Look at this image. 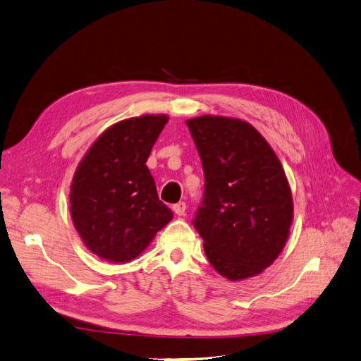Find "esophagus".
<instances>
[{
    "label": "esophagus",
    "instance_id": "34e87169",
    "mask_svg": "<svg viewBox=\"0 0 361 361\" xmlns=\"http://www.w3.org/2000/svg\"><path fill=\"white\" fill-rule=\"evenodd\" d=\"M173 212L177 214L178 216H181V215H184L186 214V203H184V201H180V203H177V204H173Z\"/></svg>",
    "mask_w": 361,
    "mask_h": 361
}]
</instances>
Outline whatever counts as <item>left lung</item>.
I'll list each match as a JSON object with an SVG mask.
<instances>
[{"label":"left lung","instance_id":"obj_1","mask_svg":"<svg viewBox=\"0 0 361 361\" xmlns=\"http://www.w3.org/2000/svg\"><path fill=\"white\" fill-rule=\"evenodd\" d=\"M186 124L204 172L192 223L209 263L232 281L262 274L286 245L294 214L280 160L246 121L204 115Z\"/></svg>","mask_w":361,"mask_h":361}]
</instances>
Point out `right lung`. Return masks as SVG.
<instances>
[{
	"label": "right lung",
	"mask_w": 361,
	"mask_h": 361,
	"mask_svg": "<svg viewBox=\"0 0 361 361\" xmlns=\"http://www.w3.org/2000/svg\"><path fill=\"white\" fill-rule=\"evenodd\" d=\"M166 115L111 126L82 158L71 186V215L89 250L107 262L138 257L172 220L157 194L146 161Z\"/></svg>",
	"instance_id": "right-lung-1"
}]
</instances>
